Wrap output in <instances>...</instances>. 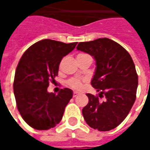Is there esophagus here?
<instances>
[{"instance_id": "34e87169", "label": "esophagus", "mask_w": 150, "mask_h": 150, "mask_svg": "<svg viewBox=\"0 0 150 150\" xmlns=\"http://www.w3.org/2000/svg\"><path fill=\"white\" fill-rule=\"evenodd\" d=\"M78 96V92H76V91H74V93H73V96L75 97V96Z\"/></svg>"}]
</instances>
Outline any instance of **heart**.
Returning <instances> with one entry per match:
<instances>
[{"mask_svg": "<svg viewBox=\"0 0 150 150\" xmlns=\"http://www.w3.org/2000/svg\"><path fill=\"white\" fill-rule=\"evenodd\" d=\"M84 54H79L78 56L80 55H83ZM67 84H68L69 87H71L73 89H75V90H79V89H81L82 88V82L81 80L77 78H73L71 79H69L68 81H67Z\"/></svg>", "mask_w": 150, "mask_h": 150, "instance_id": "1", "label": "heart"}]
</instances>
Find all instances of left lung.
Listing matches in <instances>:
<instances>
[{
  "label": "left lung",
  "instance_id": "8db88e82",
  "mask_svg": "<svg viewBox=\"0 0 150 150\" xmlns=\"http://www.w3.org/2000/svg\"><path fill=\"white\" fill-rule=\"evenodd\" d=\"M76 48L92 56L96 65L91 83L100 93L87 94L89 101L82 110L85 121L99 131L115 129L135 102L138 76L134 62L124 47L107 38L79 42Z\"/></svg>",
  "mask_w": 150,
  "mask_h": 150
}]
</instances>
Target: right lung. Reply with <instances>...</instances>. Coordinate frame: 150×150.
<instances>
[{
    "instance_id": "add662e5",
    "label": "right lung",
    "mask_w": 150,
    "mask_h": 150,
    "mask_svg": "<svg viewBox=\"0 0 150 150\" xmlns=\"http://www.w3.org/2000/svg\"><path fill=\"white\" fill-rule=\"evenodd\" d=\"M77 42L41 40L26 50L18 62L13 82L17 107L25 122L38 130H47L59 124L73 91L61 89L58 95L48 92L54 82L59 63L75 49Z\"/></svg>"
}]
</instances>
